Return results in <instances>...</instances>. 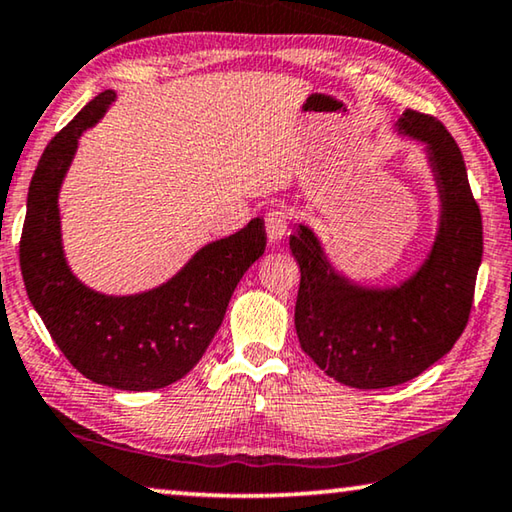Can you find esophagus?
Segmentation results:
<instances>
[{"label":"esophagus","instance_id":"1","mask_svg":"<svg viewBox=\"0 0 512 512\" xmlns=\"http://www.w3.org/2000/svg\"><path fill=\"white\" fill-rule=\"evenodd\" d=\"M289 227V216L282 207H273L266 214V234H269L271 243H278L287 234Z\"/></svg>","mask_w":512,"mask_h":512}]
</instances>
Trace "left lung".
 <instances>
[{"mask_svg":"<svg viewBox=\"0 0 512 512\" xmlns=\"http://www.w3.org/2000/svg\"><path fill=\"white\" fill-rule=\"evenodd\" d=\"M396 132L424 143L440 225L424 264L394 287H364L335 271L321 241L300 223L289 248L300 266L296 332L303 351L337 383L394 387L446 355L467 326L483 257L481 209L465 159L440 120L405 109Z\"/></svg>","mask_w":512,"mask_h":512,"instance_id":"obj_1","label":"left lung"}]
</instances>
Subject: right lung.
I'll return each instance as SVG.
<instances>
[{"label": "right lung", "instance_id": "add662e5", "mask_svg": "<svg viewBox=\"0 0 512 512\" xmlns=\"http://www.w3.org/2000/svg\"><path fill=\"white\" fill-rule=\"evenodd\" d=\"M104 91L61 129L31 177L20 239V269L34 310L81 376L125 392L184 378L221 328L227 303L250 264L264 255L262 218L202 246L164 285L132 296L93 291L70 271L61 243L59 191L79 136L104 116Z\"/></svg>", "mask_w": 512, "mask_h": 512}]
</instances>
